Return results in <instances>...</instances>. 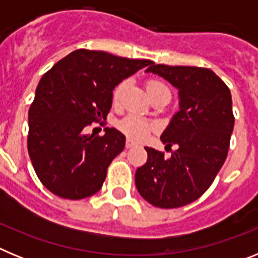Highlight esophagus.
<instances>
[{"instance_id":"obj_1","label":"esophagus","mask_w":258,"mask_h":258,"mask_svg":"<svg viewBox=\"0 0 258 258\" xmlns=\"http://www.w3.org/2000/svg\"><path fill=\"white\" fill-rule=\"evenodd\" d=\"M134 146H136V143H134L132 140H129V138H127L126 142H125V147H126V149H133Z\"/></svg>"}]
</instances>
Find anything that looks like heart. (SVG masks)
<instances>
[{"mask_svg": "<svg viewBox=\"0 0 258 258\" xmlns=\"http://www.w3.org/2000/svg\"><path fill=\"white\" fill-rule=\"evenodd\" d=\"M127 85V81H121V83L116 85V88L113 89L112 93V102L115 104L120 103L121 101L122 94H124V90ZM164 86L163 84L159 83V81H150L149 85H147V90L149 93H151L155 89ZM117 127L125 136L129 137V140L134 141H142L143 138L147 137V134L154 129V125L150 124L149 121H146L145 118L140 117L137 115H129L126 117H124L121 121H118Z\"/></svg>", "mask_w": 258, "mask_h": 258, "instance_id": "heart-1", "label": "heart"}]
</instances>
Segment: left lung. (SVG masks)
Listing matches in <instances>:
<instances>
[{"label":"left lung","mask_w":258,"mask_h":258,"mask_svg":"<svg viewBox=\"0 0 258 258\" xmlns=\"http://www.w3.org/2000/svg\"><path fill=\"white\" fill-rule=\"evenodd\" d=\"M146 72L159 75L178 89L179 111L161 134L170 157L146 147L147 161L136 170L141 197L159 208H178L199 199L226 160L234 129L230 89L202 67L151 63Z\"/></svg>","instance_id":"left-lung-1"}]
</instances>
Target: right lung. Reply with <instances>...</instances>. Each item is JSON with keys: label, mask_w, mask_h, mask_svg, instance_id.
<instances>
[{"label": "right lung", "mask_w": 258, "mask_h": 258, "mask_svg": "<svg viewBox=\"0 0 258 258\" xmlns=\"http://www.w3.org/2000/svg\"><path fill=\"white\" fill-rule=\"evenodd\" d=\"M151 63L79 49L42 76L29 107L27 145L47 190L70 200L101 190L107 168L124 150L125 136L115 127L90 136L85 127L107 117L116 85Z\"/></svg>", "instance_id": "add662e5"}]
</instances>
